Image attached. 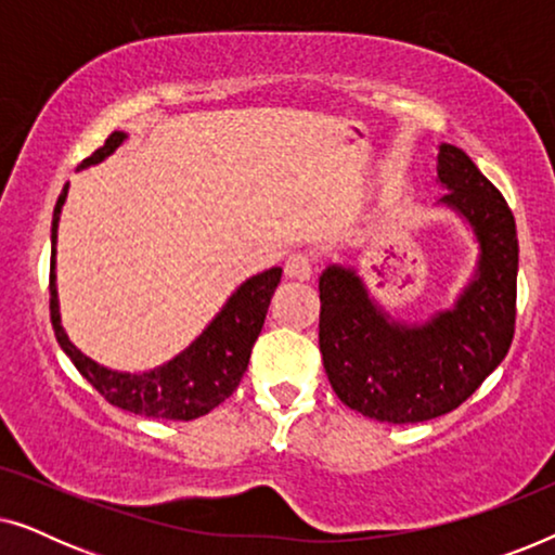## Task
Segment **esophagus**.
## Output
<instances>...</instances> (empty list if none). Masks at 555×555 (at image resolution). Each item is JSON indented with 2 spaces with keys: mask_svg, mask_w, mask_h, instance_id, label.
I'll return each instance as SVG.
<instances>
[{
  "mask_svg": "<svg viewBox=\"0 0 555 555\" xmlns=\"http://www.w3.org/2000/svg\"><path fill=\"white\" fill-rule=\"evenodd\" d=\"M285 275L291 280H310L313 275V257L306 253H295L285 260Z\"/></svg>",
  "mask_w": 555,
  "mask_h": 555,
  "instance_id": "esophagus-1",
  "label": "esophagus"
}]
</instances>
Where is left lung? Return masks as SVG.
Masks as SVG:
<instances>
[{
  "mask_svg": "<svg viewBox=\"0 0 555 555\" xmlns=\"http://www.w3.org/2000/svg\"><path fill=\"white\" fill-rule=\"evenodd\" d=\"M437 184L467 227L477 257L452 306L424 318L391 315L353 264L318 278L323 366L346 406L369 420L414 424L457 409L507 356L515 323L518 234L513 211L465 151L437 146Z\"/></svg>",
  "mask_w": 555,
  "mask_h": 555,
  "instance_id": "8db88e82",
  "label": "left lung"
}]
</instances>
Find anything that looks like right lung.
Masks as SVG:
<instances>
[{
	"instance_id": "1",
	"label": "right lung",
	"mask_w": 555,
	"mask_h": 555,
	"mask_svg": "<svg viewBox=\"0 0 555 555\" xmlns=\"http://www.w3.org/2000/svg\"><path fill=\"white\" fill-rule=\"evenodd\" d=\"M126 139L128 133L124 131L111 133L108 141L80 164V171L116 154V149L124 146ZM67 189H70V184H65L57 196L50 227V318L60 348L70 356V361L80 371L82 378H88L93 389L113 406L151 416V420L177 422H189L196 420V416L209 414L211 409L222 404L237 389L242 376H245L249 353H253L255 340L264 325V315H268L270 300L275 295L280 278H283V268L257 272V275L237 285V291L224 300V306L204 325L199 336L184 351L173 356V359L158 363L154 369L133 371V374L131 371L108 369L90 359V356L82 353L73 344L63 328V318H60L55 255L57 227L60 215H63V204L67 199Z\"/></svg>"
}]
</instances>
